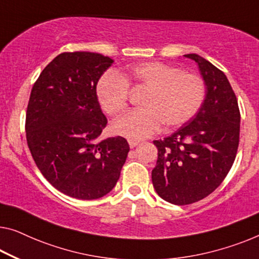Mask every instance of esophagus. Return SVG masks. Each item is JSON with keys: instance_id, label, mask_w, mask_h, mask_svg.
<instances>
[{"instance_id": "esophagus-1", "label": "esophagus", "mask_w": 259, "mask_h": 259, "mask_svg": "<svg viewBox=\"0 0 259 259\" xmlns=\"http://www.w3.org/2000/svg\"><path fill=\"white\" fill-rule=\"evenodd\" d=\"M128 143H129V146H130V148L133 149V148H135V146H136V145H138V143H140V142H138V141H135V140H129V141H128Z\"/></svg>"}]
</instances>
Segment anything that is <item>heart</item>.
Masks as SVG:
<instances>
[{
    "label": "heart",
    "mask_w": 259,
    "mask_h": 259,
    "mask_svg": "<svg viewBox=\"0 0 259 259\" xmlns=\"http://www.w3.org/2000/svg\"><path fill=\"white\" fill-rule=\"evenodd\" d=\"M129 83L148 88L141 100L143 108L129 111L114 123L118 135L131 140L151 136L161 123L167 129L183 125L198 113L206 96L201 76L160 61H148L131 65L124 76L108 71L100 78L96 96L109 116H117L128 107Z\"/></svg>",
    "instance_id": "1"
}]
</instances>
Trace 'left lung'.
<instances>
[{
	"instance_id": "obj_1",
	"label": "left lung",
	"mask_w": 259,
	"mask_h": 259,
	"mask_svg": "<svg viewBox=\"0 0 259 259\" xmlns=\"http://www.w3.org/2000/svg\"><path fill=\"white\" fill-rule=\"evenodd\" d=\"M206 96L194 117L171 136L154 141L158 149L152 184L158 195L178 206L202 200L218 188L233 166L240 142L241 114L225 73L195 53Z\"/></svg>"
}]
</instances>
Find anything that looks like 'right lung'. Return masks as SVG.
<instances>
[{
	"label": "right lung",
	"mask_w": 259,
	"mask_h": 259,
	"mask_svg": "<svg viewBox=\"0 0 259 259\" xmlns=\"http://www.w3.org/2000/svg\"><path fill=\"white\" fill-rule=\"evenodd\" d=\"M113 63L100 53H60L31 91L25 118L30 152L46 180L71 198L108 194L130 150L121 136L100 140L107 118L96 84Z\"/></svg>",
	"instance_id": "add662e5"
}]
</instances>
